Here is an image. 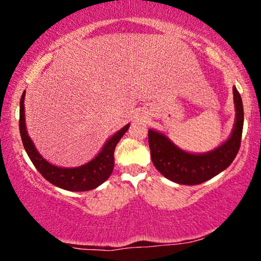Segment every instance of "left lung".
Here are the masks:
<instances>
[{"label": "left lung", "mask_w": 261, "mask_h": 261, "mask_svg": "<svg viewBox=\"0 0 261 261\" xmlns=\"http://www.w3.org/2000/svg\"><path fill=\"white\" fill-rule=\"evenodd\" d=\"M236 122L226 142L207 153H188L170 141L166 135L148 130V145L155 169L169 180L182 185H197L228 168L241 147L243 133V103L239 92L233 87Z\"/></svg>", "instance_id": "obj_1"}]
</instances>
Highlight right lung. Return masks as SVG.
Returning a JSON list of instances; mask_svg holds the SVG:
<instances>
[{"label":"right lung","mask_w":261,"mask_h":261,"mask_svg":"<svg viewBox=\"0 0 261 261\" xmlns=\"http://www.w3.org/2000/svg\"><path fill=\"white\" fill-rule=\"evenodd\" d=\"M24 97L25 92H23L19 103L20 137H22V142L27 154L29 155V158H31L35 168L38 169V172L47 181L68 191L92 190V189H95L99 187L100 184H103L113 172L114 151H115L116 145H118L119 141L127 131L130 124L125 125L121 130H119L115 135H113L107 141L103 149L98 153L97 157L93 158L91 162L81 167H76V168H61V167H56L54 164H50L47 161H45L37 151L31 137L28 136L24 118Z\"/></svg>","instance_id":"obj_1"}]
</instances>
